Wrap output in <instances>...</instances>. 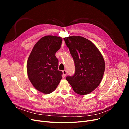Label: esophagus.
Here are the masks:
<instances>
[{"mask_svg":"<svg viewBox=\"0 0 129 129\" xmlns=\"http://www.w3.org/2000/svg\"><path fill=\"white\" fill-rule=\"evenodd\" d=\"M62 72H63V77H65L66 76V73H67L66 71V70H63Z\"/></svg>","mask_w":129,"mask_h":129,"instance_id":"34e87169","label":"esophagus"}]
</instances>
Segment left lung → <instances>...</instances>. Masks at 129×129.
I'll use <instances>...</instances> for the list:
<instances>
[{"mask_svg":"<svg viewBox=\"0 0 129 129\" xmlns=\"http://www.w3.org/2000/svg\"><path fill=\"white\" fill-rule=\"evenodd\" d=\"M75 63V72L66 80L76 93L84 95L90 93L102 80L105 64L103 55L90 41L80 36L64 38Z\"/></svg>","mask_w":129,"mask_h":129,"instance_id":"obj_1","label":"left lung"}]
</instances>
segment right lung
Returning a JSON list of instances; mask_svg holds the SVG:
<instances>
[{
    "label": "right lung",
    "mask_w": 129,
    "mask_h": 129,
    "mask_svg": "<svg viewBox=\"0 0 129 129\" xmlns=\"http://www.w3.org/2000/svg\"><path fill=\"white\" fill-rule=\"evenodd\" d=\"M62 39L47 36L35 45L27 62V73L31 83L38 90L49 94L55 90L63 72L58 70L56 52L60 48Z\"/></svg>",
    "instance_id": "obj_1"
}]
</instances>
